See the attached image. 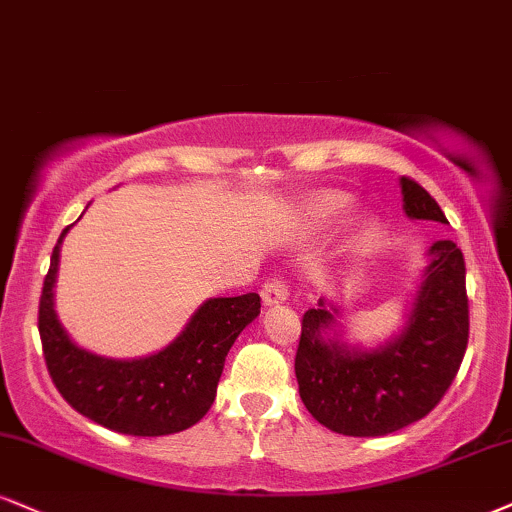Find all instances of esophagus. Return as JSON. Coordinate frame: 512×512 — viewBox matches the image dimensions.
Instances as JSON below:
<instances>
[{"label":"esophagus","mask_w":512,"mask_h":512,"mask_svg":"<svg viewBox=\"0 0 512 512\" xmlns=\"http://www.w3.org/2000/svg\"><path fill=\"white\" fill-rule=\"evenodd\" d=\"M287 296H289L287 285L280 280V277H273V280H268L261 289V299H263V304H266V306L285 304Z\"/></svg>","instance_id":"34e87169"}]
</instances>
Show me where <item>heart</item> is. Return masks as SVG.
Masks as SVG:
<instances>
[{"mask_svg": "<svg viewBox=\"0 0 512 512\" xmlns=\"http://www.w3.org/2000/svg\"><path fill=\"white\" fill-rule=\"evenodd\" d=\"M346 208H349V199L339 197V194H327V197L315 199L313 204L308 206V211H311V216L315 220H320V223H330V220L346 213Z\"/></svg>", "mask_w": 512, "mask_h": 512, "instance_id": "heart-1", "label": "heart"}]
</instances>
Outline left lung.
Returning a JSON list of instances; mask_svg holds the SVG:
<instances>
[{
    "label": "left lung",
    "instance_id": "left-lung-1",
    "mask_svg": "<svg viewBox=\"0 0 512 512\" xmlns=\"http://www.w3.org/2000/svg\"><path fill=\"white\" fill-rule=\"evenodd\" d=\"M410 220L446 223L444 211L418 182L401 178ZM401 330L375 344L346 337L337 299H320L301 323L294 372L308 413L346 437H384L425 418L441 401L468 346L465 261L456 242L427 249Z\"/></svg>",
    "mask_w": 512,
    "mask_h": 512
}]
</instances>
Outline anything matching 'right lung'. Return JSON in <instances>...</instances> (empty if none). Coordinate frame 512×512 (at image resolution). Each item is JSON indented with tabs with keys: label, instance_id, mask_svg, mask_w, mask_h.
Wrapping results in <instances>:
<instances>
[{
	"label": "right lung",
	"instance_id": "1",
	"mask_svg": "<svg viewBox=\"0 0 512 512\" xmlns=\"http://www.w3.org/2000/svg\"><path fill=\"white\" fill-rule=\"evenodd\" d=\"M54 246L40 299V339L59 394L80 415L132 437H163L197 425L216 399L227 351L261 313V296L206 299L178 337L140 358H111L82 349L56 315L54 287L61 242Z\"/></svg>",
	"mask_w": 512,
	"mask_h": 512
}]
</instances>
